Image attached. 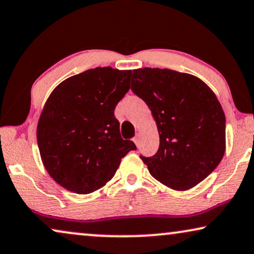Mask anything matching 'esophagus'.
Listing matches in <instances>:
<instances>
[{
    "label": "esophagus",
    "mask_w": 254,
    "mask_h": 254,
    "mask_svg": "<svg viewBox=\"0 0 254 254\" xmlns=\"http://www.w3.org/2000/svg\"><path fill=\"white\" fill-rule=\"evenodd\" d=\"M133 141H134V143H135V144L138 145V142H140V138H138L137 135H136V136H135V137L133 138Z\"/></svg>",
    "instance_id": "34e87169"
}]
</instances>
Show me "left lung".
<instances>
[{
	"instance_id": "obj_1",
	"label": "left lung",
	"mask_w": 254,
	"mask_h": 254,
	"mask_svg": "<svg viewBox=\"0 0 254 254\" xmlns=\"http://www.w3.org/2000/svg\"><path fill=\"white\" fill-rule=\"evenodd\" d=\"M131 90L151 111L159 134L152 157H142L163 185L186 190L207 178L225 152V116L199 77L171 69L133 70Z\"/></svg>"
}]
</instances>
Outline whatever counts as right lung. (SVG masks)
<instances>
[{
	"instance_id": "obj_1",
	"label": "right lung",
	"mask_w": 254,
	"mask_h": 254,
	"mask_svg": "<svg viewBox=\"0 0 254 254\" xmlns=\"http://www.w3.org/2000/svg\"><path fill=\"white\" fill-rule=\"evenodd\" d=\"M130 70L97 67L71 76L45 103L37 126L41 161L64 189L89 194L116 175L121 158L135 150L114 117L129 90Z\"/></svg>"
}]
</instances>
